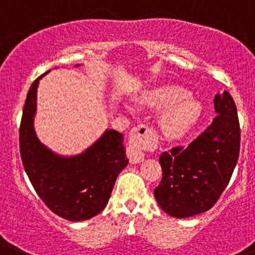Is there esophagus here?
<instances>
[{
  "instance_id": "34e87169",
  "label": "esophagus",
  "mask_w": 255,
  "mask_h": 255,
  "mask_svg": "<svg viewBox=\"0 0 255 255\" xmlns=\"http://www.w3.org/2000/svg\"><path fill=\"white\" fill-rule=\"evenodd\" d=\"M154 142V134L147 126L139 125L129 133V146L127 147V156L130 163H141L144 160V149L149 148Z\"/></svg>"
}]
</instances>
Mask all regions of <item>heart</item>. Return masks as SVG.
Wrapping results in <instances>:
<instances>
[{
    "mask_svg": "<svg viewBox=\"0 0 255 255\" xmlns=\"http://www.w3.org/2000/svg\"><path fill=\"white\" fill-rule=\"evenodd\" d=\"M190 93L177 85H163L147 93L139 99L143 107L167 108L160 120V127L167 137H181L199 122L203 107L195 99L189 98Z\"/></svg>",
    "mask_w": 255,
    "mask_h": 255,
    "instance_id": "1",
    "label": "heart"
}]
</instances>
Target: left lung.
Returning a JSON list of instances; mask_svg holds the SVG:
<instances>
[{
  "mask_svg": "<svg viewBox=\"0 0 255 255\" xmlns=\"http://www.w3.org/2000/svg\"><path fill=\"white\" fill-rule=\"evenodd\" d=\"M218 116L186 147H173L160 156L162 180L154 189L157 203L173 218L210 210L230 181L240 149L237 107L225 90L216 94Z\"/></svg>",
  "mask_w": 255,
  "mask_h": 255,
  "instance_id": "8db88e82",
  "label": "left lung"
}]
</instances>
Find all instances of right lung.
Segmentation results:
<instances>
[{"label":"right lung","instance_id":"1","mask_svg":"<svg viewBox=\"0 0 255 255\" xmlns=\"http://www.w3.org/2000/svg\"><path fill=\"white\" fill-rule=\"evenodd\" d=\"M47 74V73H45ZM37 78L27 93L20 125V153L30 182L56 215L82 221L107 206L117 176L127 166L123 134L107 129L84 153L61 157L37 139L34 129Z\"/></svg>","mask_w":255,"mask_h":255}]
</instances>
